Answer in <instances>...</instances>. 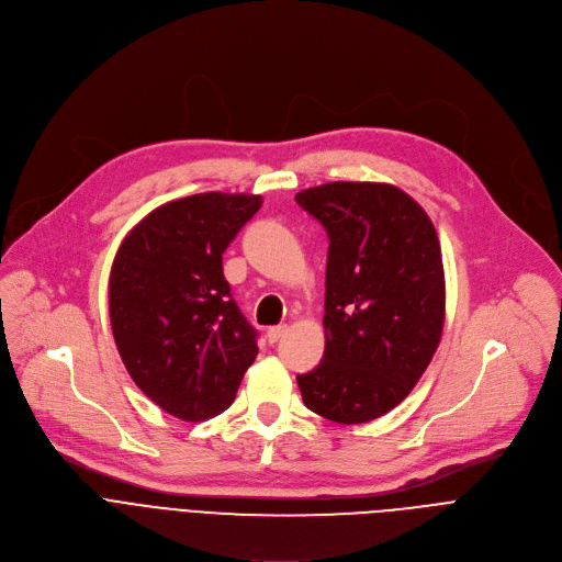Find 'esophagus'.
Masks as SVG:
<instances>
[{
	"label": "esophagus",
	"mask_w": 562,
	"mask_h": 562,
	"mask_svg": "<svg viewBox=\"0 0 562 562\" xmlns=\"http://www.w3.org/2000/svg\"><path fill=\"white\" fill-rule=\"evenodd\" d=\"M289 331V327L286 325H278V327H269L267 329V340L273 345V342H278L284 334Z\"/></svg>",
	"instance_id": "34e87169"
}]
</instances>
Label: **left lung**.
I'll use <instances>...</instances> for the list:
<instances>
[{
    "instance_id": "left-lung-1",
    "label": "left lung",
    "mask_w": 562,
    "mask_h": 562,
    "mask_svg": "<svg viewBox=\"0 0 562 562\" xmlns=\"http://www.w3.org/2000/svg\"><path fill=\"white\" fill-rule=\"evenodd\" d=\"M295 202L329 235L325 356L297 375L304 405L360 425L412 393L445 325V271L425 209L382 182H329Z\"/></svg>"
}]
</instances>
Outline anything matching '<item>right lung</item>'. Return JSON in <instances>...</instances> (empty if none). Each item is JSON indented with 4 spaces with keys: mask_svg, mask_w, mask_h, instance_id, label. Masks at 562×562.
<instances>
[{
    "mask_svg": "<svg viewBox=\"0 0 562 562\" xmlns=\"http://www.w3.org/2000/svg\"><path fill=\"white\" fill-rule=\"evenodd\" d=\"M262 206L260 195L198 193L150 211L120 245L111 329L133 382L167 414H222L258 356L224 280L222 254Z\"/></svg>",
    "mask_w": 562,
    "mask_h": 562,
    "instance_id": "right-lung-1",
    "label": "right lung"
}]
</instances>
